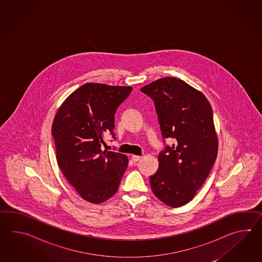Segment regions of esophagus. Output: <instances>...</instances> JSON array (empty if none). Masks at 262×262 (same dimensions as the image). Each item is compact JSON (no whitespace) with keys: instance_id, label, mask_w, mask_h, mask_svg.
Returning a JSON list of instances; mask_svg holds the SVG:
<instances>
[{"instance_id":"obj_1","label":"esophagus","mask_w":262,"mask_h":262,"mask_svg":"<svg viewBox=\"0 0 262 262\" xmlns=\"http://www.w3.org/2000/svg\"><path fill=\"white\" fill-rule=\"evenodd\" d=\"M140 158H141V156H132V157H131V159H132V161L133 162L139 161Z\"/></svg>"}]
</instances>
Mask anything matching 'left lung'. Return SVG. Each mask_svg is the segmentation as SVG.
<instances>
[{"instance_id": "obj_1", "label": "left lung", "mask_w": 262, "mask_h": 262, "mask_svg": "<svg viewBox=\"0 0 262 262\" xmlns=\"http://www.w3.org/2000/svg\"><path fill=\"white\" fill-rule=\"evenodd\" d=\"M140 91L155 102L164 140H176L160 151L150 187L165 204L183 206L204 184L217 156L212 106L205 95L179 78H160Z\"/></svg>"}]
</instances>
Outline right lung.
Segmentation results:
<instances>
[{
  "mask_svg": "<svg viewBox=\"0 0 262 262\" xmlns=\"http://www.w3.org/2000/svg\"><path fill=\"white\" fill-rule=\"evenodd\" d=\"M132 87L86 83L67 97L52 123L61 172L85 201L102 203L117 192L128 159L101 150L104 134L115 139L114 115Z\"/></svg>",
  "mask_w": 262,
  "mask_h": 262,
  "instance_id": "1",
  "label": "right lung"
}]
</instances>
